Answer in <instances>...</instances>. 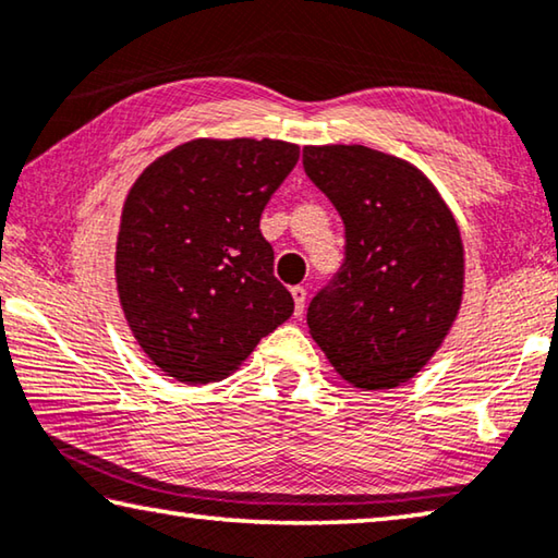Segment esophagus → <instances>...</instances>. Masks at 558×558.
<instances>
[{
	"label": "esophagus",
	"mask_w": 558,
	"mask_h": 558,
	"mask_svg": "<svg viewBox=\"0 0 558 558\" xmlns=\"http://www.w3.org/2000/svg\"><path fill=\"white\" fill-rule=\"evenodd\" d=\"M290 293H293V300H295V315H303L307 290L303 286H295V288H290Z\"/></svg>",
	"instance_id": "1"
}]
</instances>
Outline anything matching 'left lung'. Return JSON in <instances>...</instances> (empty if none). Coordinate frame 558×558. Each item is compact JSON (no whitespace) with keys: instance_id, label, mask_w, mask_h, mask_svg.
Returning a JSON list of instances; mask_svg holds the SVG:
<instances>
[{"instance_id":"left-lung-1","label":"left lung","mask_w":558,"mask_h":558,"mask_svg":"<svg viewBox=\"0 0 558 558\" xmlns=\"http://www.w3.org/2000/svg\"><path fill=\"white\" fill-rule=\"evenodd\" d=\"M307 179L338 210L344 258L307 307L332 367L360 390H390L427 365L462 303V238L435 185L367 146H307Z\"/></svg>"}]
</instances>
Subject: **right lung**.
I'll return each instance as SVG.
<instances>
[{
  "label": "right lung",
  "mask_w": 558,
  "mask_h": 558,
  "mask_svg": "<svg viewBox=\"0 0 558 558\" xmlns=\"http://www.w3.org/2000/svg\"><path fill=\"white\" fill-rule=\"evenodd\" d=\"M300 158L286 141H189L123 203L117 282L131 332L185 385L223 379L293 315L260 216Z\"/></svg>",
  "instance_id": "add662e5"
}]
</instances>
